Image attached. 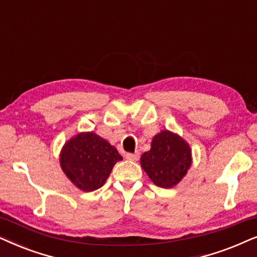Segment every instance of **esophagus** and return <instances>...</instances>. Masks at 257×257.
Listing matches in <instances>:
<instances>
[{
	"label": "esophagus",
	"mask_w": 257,
	"mask_h": 257,
	"mask_svg": "<svg viewBox=\"0 0 257 257\" xmlns=\"http://www.w3.org/2000/svg\"><path fill=\"white\" fill-rule=\"evenodd\" d=\"M140 157V154L136 152V153H126L125 154V159L126 160H131V161H138Z\"/></svg>",
	"instance_id": "obj_1"
}]
</instances>
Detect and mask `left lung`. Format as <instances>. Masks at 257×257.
Returning <instances> with one entry per match:
<instances>
[{
    "mask_svg": "<svg viewBox=\"0 0 257 257\" xmlns=\"http://www.w3.org/2000/svg\"><path fill=\"white\" fill-rule=\"evenodd\" d=\"M140 162L154 184L168 189L187 174L191 164V150L181 136L162 131L154 136L152 148L143 154Z\"/></svg>",
    "mask_w": 257,
    "mask_h": 257,
    "instance_id": "left-lung-1",
    "label": "left lung"
}]
</instances>
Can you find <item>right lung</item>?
Returning a JSON list of instances; mask_svg holds the SVG:
<instances>
[{
	"label": "right lung",
	"mask_w": 257,
	"mask_h": 257,
	"mask_svg": "<svg viewBox=\"0 0 257 257\" xmlns=\"http://www.w3.org/2000/svg\"><path fill=\"white\" fill-rule=\"evenodd\" d=\"M122 160L117 149L95 133H80L64 143L61 168L68 179L83 191L103 186L112 167Z\"/></svg>",
	"instance_id": "1"
}]
</instances>
